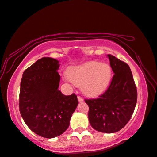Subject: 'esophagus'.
I'll return each instance as SVG.
<instances>
[{"label":"esophagus","mask_w":157,"mask_h":157,"mask_svg":"<svg viewBox=\"0 0 157 157\" xmlns=\"http://www.w3.org/2000/svg\"><path fill=\"white\" fill-rule=\"evenodd\" d=\"M78 101H79V102H82V101L84 100L83 98H82L81 96H79V95H78Z\"/></svg>","instance_id":"1"}]
</instances>
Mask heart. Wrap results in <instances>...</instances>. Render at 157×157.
Listing matches in <instances>:
<instances>
[{
	"label": "heart",
	"instance_id": "obj_1",
	"mask_svg": "<svg viewBox=\"0 0 157 157\" xmlns=\"http://www.w3.org/2000/svg\"><path fill=\"white\" fill-rule=\"evenodd\" d=\"M68 79L87 95L95 96L107 88L111 79L109 65L98 62H89L71 68Z\"/></svg>",
	"mask_w": 157,
	"mask_h": 157
}]
</instances>
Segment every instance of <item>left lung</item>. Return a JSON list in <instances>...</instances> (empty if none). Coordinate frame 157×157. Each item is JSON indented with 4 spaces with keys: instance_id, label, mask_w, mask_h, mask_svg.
Returning a JSON list of instances; mask_svg holds the SVG:
<instances>
[{
    "instance_id": "1",
    "label": "left lung",
    "mask_w": 157,
    "mask_h": 157,
    "mask_svg": "<svg viewBox=\"0 0 157 157\" xmlns=\"http://www.w3.org/2000/svg\"><path fill=\"white\" fill-rule=\"evenodd\" d=\"M107 57L114 73L109 86L98 98L85 99V102L93 128L110 134L123 129L130 120L136 105L137 90L128 64L111 55Z\"/></svg>"
}]
</instances>
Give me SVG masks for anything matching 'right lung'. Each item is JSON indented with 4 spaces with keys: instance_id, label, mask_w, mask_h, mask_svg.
Returning a JSON list of instances; mask_svg holds the SVG:
<instances>
[{
    "instance_id": "right-lung-1",
    "label": "right lung",
    "mask_w": 157,
    "mask_h": 157,
    "mask_svg": "<svg viewBox=\"0 0 157 157\" xmlns=\"http://www.w3.org/2000/svg\"><path fill=\"white\" fill-rule=\"evenodd\" d=\"M59 61L43 57L25 69L21 81L19 110L25 124L39 136L51 139L63 134L78 105L77 95L59 88Z\"/></svg>"
}]
</instances>
